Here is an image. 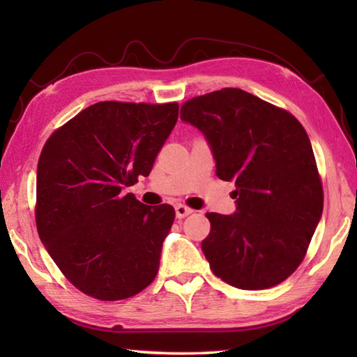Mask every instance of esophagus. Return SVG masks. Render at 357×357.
Instances as JSON below:
<instances>
[{
  "mask_svg": "<svg viewBox=\"0 0 357 357\" xmlns=\"http://www.w3.org/2000/svg\"><path fill=\"white\" fill-rule=\"evenodd\" d=\"M174 211H176L178 219H183V217H187V215L193 213V209H190L189 206H185V204H181V203L174 206Z\"/></svg>",
  "mask_w": 357,
  "mask_h": 357,
  "instance_id": "1",
  "label": "esophagus"
}]
</instances>
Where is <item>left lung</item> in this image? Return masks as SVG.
I'll return each instance as SVG.
<instances>
[{"label":"left lung","instance_id":"obj_1","mask_svg":"<svg viewBox=\"0 0 357 357\" xmlns=\"http://www.w3.org/2000/svg\"><path fill=\"white\" fill-rule=\"evenodd\" d=\"M181 119L200 129L215 174L233 181L236 213H208L202 249L213 273L241 289L287 280L323 214V184L305 129L291 113L239 88L185 100Z\"/></svg>","mask_w":357,"mask_h":357}]
</instances>
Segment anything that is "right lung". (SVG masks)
<instances>
[{
    "label": "right lung",
    "instance_id": "1",
    "mask_svg": "<svg viewBox=\"0 0 357 357\" xmlns=\"http://www.w3.org/2000/svg\"><path fill=\"white\" fill-rule=\"evenodd\" d=\"M178 110L176 102H98L42 148L39 238L66 279L94 299H128L155 279L174 208L148 206L121 190L153 170Z\"/></svg>",
    "mask_w": 357,
    "mask_h": 357
}]
</instances>
